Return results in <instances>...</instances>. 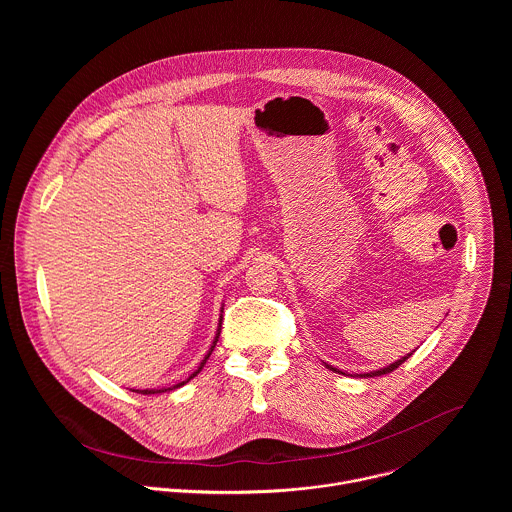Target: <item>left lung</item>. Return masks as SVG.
<instances>
[{
    "label": "left lung",
    "instance_id": "obj_1",
    "mask_svg": "<svg viewBox=\"0 0 512 512\" xmlns=\"http://www.w3.org/2000/svg\"><path fill=\"white\" fill-rule=\"evenodd\" d=\"M414 353V351H412ZM412 353L410 355H406V357H402L400 361H396V363H392L390 366H384V368H380V370H372V372H366V374H359V376H368V378H372V376H380V374H388V372H392V370H396L398 366L402 365L404 361H408L410 357H412ZM327 368H331V370H335V372H341L339 368H333L331 365H327ZM343 374V372H341Z\"/></svg>",
    "mask_w": 512,
    "mask_h": 512
}]
</instances>
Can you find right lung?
<instances>
[{
    "label": "right lung",
    "mask_w": 512,
    "mask_h": 512,
    "mask_svg": "<svg viewBox=\"0 0 512 512\" xmlns=\"http://www.w3.org/2000/svg\"><path fill=\"white\" fill-rule=\"evenodd\" d=\"M220 321H222V319H220ZM219 335H220V329H219V333H217V337H215V343H213V347H211V351H209V353H207V357H205V361H203V363H201V366H199V368H197V370H195V372H193V374H191V376H189V378H187V380H183V382H179V384H175V386H171V388H161V390H132V392H142V394H157V392H167V390H173V388H179V386H183V384H185V382H189V380H191V378H193V376H197V374H199V372H201V368H203V366H205V363H207V359H209V357H211V353H213V349H215V345H217V341H219Z\"/></svg>",
    "instance_id": "add662e5"
}]
</instances>
